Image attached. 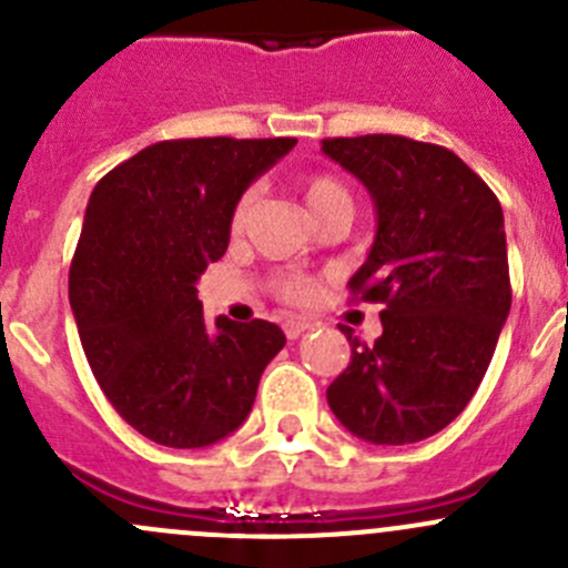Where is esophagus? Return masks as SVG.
Segmentation results:
<instances>
[{
    "mask_svg": "<svg viewBox=\"0 0 568 568\" xmlns=\"http://www.w3.org/2000/svg\"><path fill=\"white\" fill-rule=\"evenodd\" d=\"M311 329V324H307V321H302V318H288L283 324V332H285V337H288V341H296V337L302 335V332H307Z\"/></svg>",
    "mask_w": 568,
    "mask_h": 568,
    "instance_id": "1",
    "label": "esophagus"
}]
</instances>
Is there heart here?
Listing matches in <instances>:
<instances>
[{
  "instance_id": "1",
  "label": "heart",
  "mask_w": 568,
  "mask_h": 568,
  "mask_svg": "<svg viewBox=\"0 0 568 568\" xmlns=\"http://www.w3.org/2000/svg\"><path fill=\"white\" fill-rule=\"evenodd\" d=\"M302 197H305L307 209H311L313 220L324 214V211L335 209V205H352V197H348V189L337 181L335 175L329 173H311L300 181ZM252 205V192H244L242 197L236 200L231 214V231L239 233L244 227L250 216ZM274 294L280 296L288 305H305V302L313 300V280H307L305 274H280V277L272 280Z\"/></svg>"
}]
</instances>
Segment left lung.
Here are the masks:
<instances>
[{"instance_id": "obj_1", "label": "left lung", "mask_w": 568, "mask_h": 568, "mask_svg": "<svg viewBox=\"0 0 568 568\" xmlns=\"http://www.w3.org/2000/svg\"><path fill=\"white\" fill-rule=\"evenodd\" d=\"M321 151L374 197L379 227L348 291L385 305L374 343L341 324L352 363L326 387V400L365 443H420L469 404L511 311L500 200L454 151L432 142L329 136Z\"/></svg>"}]
</instances>
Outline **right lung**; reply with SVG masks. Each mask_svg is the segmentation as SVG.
<instances>
[{
    "label": "right lung",
    "instance_id": "obj_1",
    "mask_svg": "<svg viewBox=\"0 0 568 568\" xmlns=\"http://www.w3.org/2000/svg\"><path fill=\"white\" fill-rule=\"evenodd\" d=\"M294 136H197L142 148L95 183L68 274L84 357L118 415L168 448H205L247 420L285 335L203 318L197 280L231 242L236 200Z\"/></svg>",
    "mask_w": 568,
    "mask_h": 568
}]
</instances>
